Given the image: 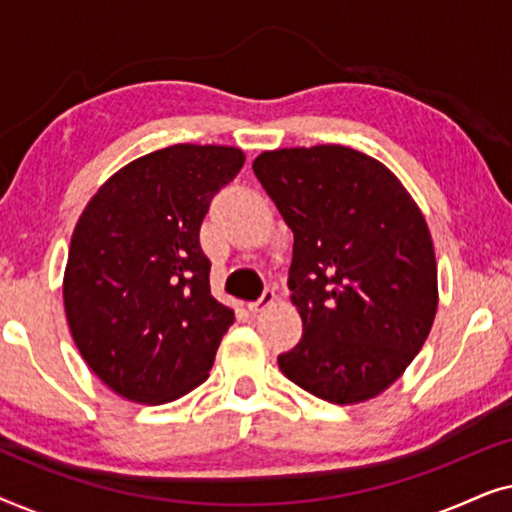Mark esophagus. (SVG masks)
Instances as JSON below:
<instances>
[{"label": "esophagus", "instance_id": "esophagus-1", "mask_svg": "<svg viewBox=\"0 0 512 512\" xmlns=\"http://www.w3.org/2000/svg\"><path fill=\"white\" fill-rule=\"evenodd\" d=\"M275 300H277L275 293H272V291H265L261 298L254 300V303H249V312H251V314H258V312H263L265 307H270L272 303H275Z\"/></svg>", "mask_w": 512, "mask_h": 512}]
</instances>
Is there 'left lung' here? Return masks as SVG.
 Wrapping results in <instances>:
<instances>
[{"label": "left lung", "instance_id": "left-lung-1", "mask_svg": "<svg viewBox=\"0 0 512 512\" xmlns=\"http://www.w3.org/2000/svg\"><path fill=\"white\" fill-rule=\"evenodd\" d=\"M254 174L293 230L303 340L279 370L328 403L375 398L405 373L438 310L422 209L380 160L340 144L263 151Z\"/></svg>", "mask_w": 512, "mask_h": 512}]
</instances>
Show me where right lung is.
I'll list each match as a JSON object with an SVG mask.
<instances>
[{"label":"right lung","instance_id":"1","mask_svg":"<svg viewBox=\"0 0 512 512\" xmlns=\"http://www.w3.org/2000/svg\"><path fill=\"white\" fill-rule=\"evenodd\" d=\"M242 165L235 146H167L111 174L79 216L62 282L67 324L118 396L170 403L209 377L235 312L209 291L200 226Z\"/></svg>","mask_w":512,"mask_h":512}]
</instances>
